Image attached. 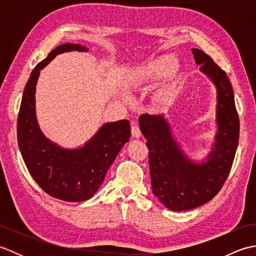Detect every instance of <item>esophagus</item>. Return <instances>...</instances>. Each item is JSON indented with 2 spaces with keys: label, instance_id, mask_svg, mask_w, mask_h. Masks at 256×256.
Returning a JSON list of instances; mask_svg holds the SVG:
<instances>
[{
  "label": "esophagus",
  "instance_id": "1",
  "mask_svg": "<svg viewBox=\"0 0 256 256\" xmlns=\"http://www.w3.org/2000/svg\"><path fill=\"white\" fill-rule=\"evenodd\" d=\"M131 133H132V136L135 138H138L140 136V130L138 125H133L131 128Z\"/></svg>",
  "mask_w": 256,
  "mask_h": 256
}]
</instances>
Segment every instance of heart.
<instances>
[{"instance_id":"1","label":"heart","mask_w":256,"mask_h":256,"mask_svg":"<svg viewBox=\"0 0 256 256\" xmlns=\"http://www.w3.org/2000/svg\"><path fill=\"white\" fill-rule=\"evenodd\" d=\"M178 67V58L172 54H165L160 55L150 62H145L140 66L136 67L133 72V84H140L144 82H148L154 79H160L166 76L172 74ZM176 86L174 82H170L162 86L160 91V98L162 100L168 101L172 99L175 92ZM124 100H128V94H123Z\"/></svg>"}]
</instances>
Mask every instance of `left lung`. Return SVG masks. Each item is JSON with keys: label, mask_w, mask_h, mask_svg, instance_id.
I'll use <instances>...</instances> for the list:
<instances>
[{"label": "left lung", "mask_w": 256, "mask_h": 256, "mask_svg": "<svg viewBox=\"0 0 256 256\" xmlns=\"http://www.w3.org/2000/svg\"><path fill=\"white\" fill-rule=\"evenodd\" d=\"M194 62L216 90V133L202 160L184 153L164 114H142L138 123L150 155L152 190L160 202L172 211L194 209L208 202L224 186L238 143L240 122L234 94L226 74L210 56L192 48Z\"/></svg>", "instance_id": "left-lung-1"}]
</instances>
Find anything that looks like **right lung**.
I'll return each instance as SVG.
<instances>
[{
    "label": "right lung",
    "instance_id": "add662e5",
    "mask_svg": "<svg viewBox=\"0 0 256 256\" xmlns=\"http://www.w3.org/2000/svg\"><path fill=\"white\" fill-rule=\"evenodd\" d=\"M79 44L59 45L30 74L22 98L18 118L20 154L32 177L52 197L70 202L91 198L104 180L116 155L131 136L128 120L108 122L79 148H66L42 132L36 116V84L40 70L62 52H88Z\"/></svg>",
    "mask_w": 256,
    "mask_h": 256
}]
</instances>
